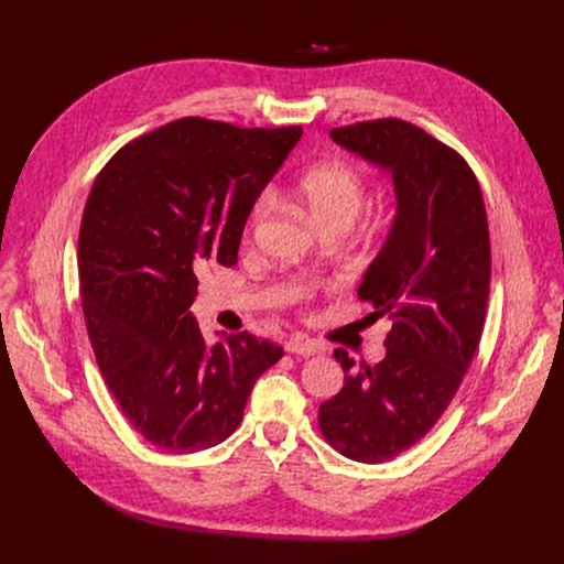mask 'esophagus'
<instances>
[{"label":"esophagus","instance_id":"1","mask_svg":"<svg viewBox=\"0 0 564 564\" xmlns=\"http://www.w3.org/2000/svg\"><path fill=\"white\" fill-rule=\"evenodd\" d=\"M285 351L290 354H302V357H313V354L322 351V347L313 340H304V338H290L285 340Z\"/></svg>","mask_w":564,"mask_h":564}]
</instances>
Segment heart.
I'll use <instances>...</instances> for the list:
<instances>
[{
    "instance_id": "obj_1",
    "label": "heart",
    "mask_w": 564,
    "mask_h": 564,
    "mask_svg": "<svg viewBox=\"0 0 564 564\" xmlns=\"http://www.w3.org/2000/svg\"><path fill=\"white\" fill-rule=\"evenodd\" d=\"M297 192L302 200L308 205V210L317 224L329 221H354L364 205V183L361 175L340 162H327L306 169L300 181ZM274 207V192L262 189L249 210L245 232L253 235L262 221L270 217ZM294 297H308V290L300 288Z\"/></svg>"
}]
</instances>
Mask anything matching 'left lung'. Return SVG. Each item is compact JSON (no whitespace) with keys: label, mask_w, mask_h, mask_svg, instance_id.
<instances>
[{"label":"left lung","mask_w":564,"mask_h":564,"mask_svg":"<svg viewBox=\"0 0 564 564\" xmlns=\"http://www.w3.org/2000/svg\"><path fill=\"white\" fill-rule=\"evenodd\" d=\"M345 151L389 171L398 210L359 297L389 315L387 357L361 364L345 349L340 393L317 421L340 455L381 464L441 419L476 354L489 300L491 249L480 185L466 160L425 130L379 118L332 130Z\"/></svg>","instance_id":"left-lung-1"}]
</instances>
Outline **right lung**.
Listing matches in <instances>:
<instances>
[{
    "instance_id": "1",
    "label": "right lung",
    "mask_w": 564,
    "mask_h": 564,
    "mask_svg": "<svg viewBox=\"0 0 564 564\" xmlns=\"http://www.w3.org/2000/svg\"><path fill=\"white\" fill-rule=\"evenodd\" d=\"M302 128L245 130L189 116L98 173L79 228V294L96 361L132 427L189 455L226 441L283 347L251 334L207 345L189 313L198 276L232 267L256 196Z\"/></svg>"
}]
</instances>
